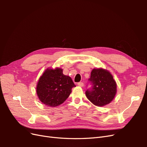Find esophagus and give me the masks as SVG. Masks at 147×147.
<instances>
[{
	"label": "esophagus",
	"instance_id": "34e87169",
	"mask_svg": "<svg viewBox=\"0 0 147 147\" xmlns=\"http://www.w3.org/2000/svg\"><path fill=\"white\" fill-rule=\"evenodd\" d=\"M78 85L80 87H83L84 86V83L83 82H79L78 83Z\"/></svg>",
	"mask_w": 147,
	"mask_h": 147
}]
</instances>
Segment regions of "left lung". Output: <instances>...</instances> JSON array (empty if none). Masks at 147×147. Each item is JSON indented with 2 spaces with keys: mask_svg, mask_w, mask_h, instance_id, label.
<instances>
[{
  "mask_svg": "<svg viewBox=\"0 0 147 147\" xmlns=\"http://www.w3.org/2000/svg\"><path fill=\"white\" fill-rule=\"evenodd\" d=\"M90 80L92 83L91 90L86 91V96L92 103L98 107L105 106L113 100L117 93V83L107 70L93 69Z\"/></svg>",
  "mask_w": 147,
  "mask_h": 147,
  "instance_id": "obj_1",
  "label": "left lung"
}]
</instances>
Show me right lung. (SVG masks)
Returning a JSON list of instances; mask_svg holds the SVG:
<instances>
[{
	"label": "right lung",
	"instance_id": "add662e5",
	"mask_svg": "<svg viewBox=\"0 0 147 147\" xmlns=\"http://www.w3.org/2000/svg\"><path fill=\"white\" fill-rule=\"evenodd\" d=\"M57 67L48 68L39 78L36 92L39 100L48 107L58 106L68 98L74 84L72 78Z\"/></svg>",
	"mask_w": 147,
	"mask_h": 147
}]
</instances>
